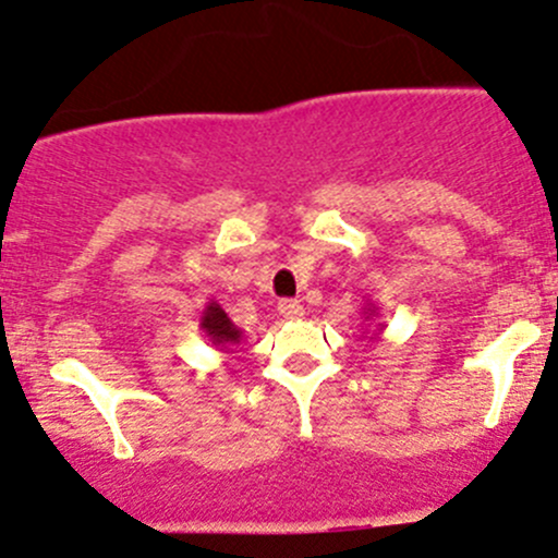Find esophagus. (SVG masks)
<instances>
[{"label":"esophagus","mask_w":558,"mask_h":558,"mask_svg":"<svg viewBox=\"0 0 558 558\" xmlns=\"http://www.w3.org/2000/svg\"><path fill=\"white\" fill-rule=\"evenodd\" d=\"M278 313L283 315L286 320H299L304 315V307L302 302H296V299H283V302L278 304Z\"/></svg>","instance_id":"34e87169"}]
</instances>
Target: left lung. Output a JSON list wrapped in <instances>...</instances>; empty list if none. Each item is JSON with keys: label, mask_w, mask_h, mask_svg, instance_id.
<instances>
[{"label": "left lung", "mask_w": 558, "mask_h": 558, "mask_svg": "<svg viewBox=\"0 0 558 558\" xmlns=\"http://www.w3.org/2000/svg\"><path fill=\"white\" fill-rule=\"evenodd\" d=\"M363 315H366V320L377 318V315H379L377 304H374V302H366V304H363ZM383 328H385V324H377V331H374L372 337H368V339H374V342H377V339H379V333H383Z\"/></svg>", "instance_id": "left-lung-1"}]
</instances>
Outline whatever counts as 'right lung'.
<instances>
[{
  "instance_id": "1",
  "label": "right lung",
  "mask_w": 558,
  "mask_h": 558,
  "mask_svg": "<svg viewBox=\"0 0 558 558\" xmlns=\"http://www.w3.org/2000/svg\"><path fill=\"white\" fill-rule=\"evenodd\" d=\"M201 331L216 350H221V353L227 355L234 353V348H238L240 339H243V331L232 324L230 315H227L225 310H221V304L214 302V299L203 307Z\"/></svg>"
}]
</instances>
